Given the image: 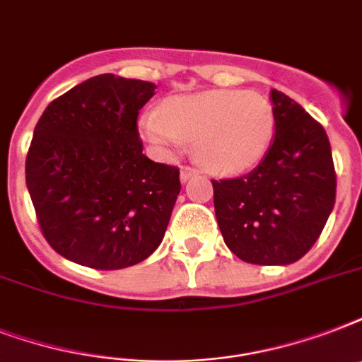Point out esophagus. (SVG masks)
<instances>
[{
  "mask_svg": "<svg viewBox=\"0 0 362 362\" xmlns=\"http://www.w3.org/2000/svg\"><path fill=\"white\" fill-rule=\"evenodd\" d=\"M197 175V169H193V167H189V165H184L180 169V180L182 182H187L192 176Z\"/></svg>",
  "mask_w": 362,
  "mask_h": 362,
  "instance_id": "esophagus-1",
  "label": "esophagus"
}]
</instances>
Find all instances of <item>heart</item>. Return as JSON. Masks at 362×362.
Returning <instances> with one entry per match:
<instances>
[{"label": "heart", "instance_id": "obj_1", "mask_svg": "<svg viewBox=\"0 0 362 362\" xmlns=\"http://www.w3.org/2000/svg\"><path fill=\"white\" fill-rule=\"evenodd\" d=\"M142 131L161 148L195 142V156L218 173H244L269 152L276 116L267 98L247 90H212L173 98L161 112H148Z\"/></svg>", "mask_w": 362, "mask_h": 362}]
</instances>
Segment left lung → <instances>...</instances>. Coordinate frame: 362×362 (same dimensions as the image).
<instances>
[{
    "mask_svg": "<svg viewBox=\"0 0 362 362\" xmlns=\"http://www.w3.org/2000/svg\"><path fill=\"white\" fill-rule=\"evenodd\" d=\"M274 142L253 170L212 180L227 247L253 264L295 263L314 246L337 199V173L323 125L272 90Z\"/></svg>",
    "mask_w": 362,
    "mask_h": 362,
    "instance_id": "1",
    "label": "left lung"
}]
</instances>
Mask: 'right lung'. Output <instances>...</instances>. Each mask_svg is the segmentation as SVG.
Segmentation results:
<instances>
[{
	"label": "right lung",
	"mask_w": 362,
	"mask_h": 362,
	"mask_svg": "<svg viewBox=\"0 0 362 362\" xmlns=\"http://www.w3.org/2000/svg\"><path fill=\"white\" fill-rule=\"evenodd\" d=\"M156 84L107 73L54 99L39 118L25 184L42 237L69 261L118 270L161 244L180 169L142 153L136 118Z\"/></svg>",
	"instance_id": "add662e5"
}]
</instances>
